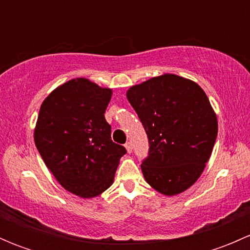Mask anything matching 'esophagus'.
Wrapping results in <instances>:
<instances>
[{
    "label": "esophagus",
    "instance_id": "1",
    "mask_svg": "<svg viewBox=\"0 0 250 250\" xmlns=\"http://www.w3.org/2000/svg\"><path fill=\"white\" fill-rule=\"evenodd\" d=\"M125 150H127L128 153L132 152V148H133L132 147V143H129V141H128V143L125 145Z\"/></svg>",
    "mask_w": 250,
    "mask_h": 250
}]
</instances>
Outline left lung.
I'll use <instances>...</instances> for the list:
<instances>
[{
    "label": "left lung",
    "instance_id": "left-lung-1",
    "mask_svg": "<svg viewBox=\"0 0 250 250\" xmlns=\"http://www.w3.org/2000/svg\"><path fill=\"white\" fill-rule=\"evenodd\" d=\"M127 99L150 144L141 165L146 183L165 196L193 185L210 158L218 118L208 97L188 78L163 74L132 85Z\"/></svg>",
    "mask_w": 250,
    "mask_h": 250
}]
</instances>
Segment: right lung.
I'll return each instance as SVG.
<instances>
[{"label":"right lung","instance_id":"obj_1","mask_svg":"<svg viewBox=\"0 0 250 250\" xmlns=\"http://www.w3.org/2000/svg\"><path fill=\"white\" fill-rule=\"evenodd\" d=\"M112 89L84 77L55 88L40 107L34 140L44 165L66 191L93 198L110 188L122 145L105 120Z\"/></svg>","mask_w":250,"mask_h":250}]
</instances>
